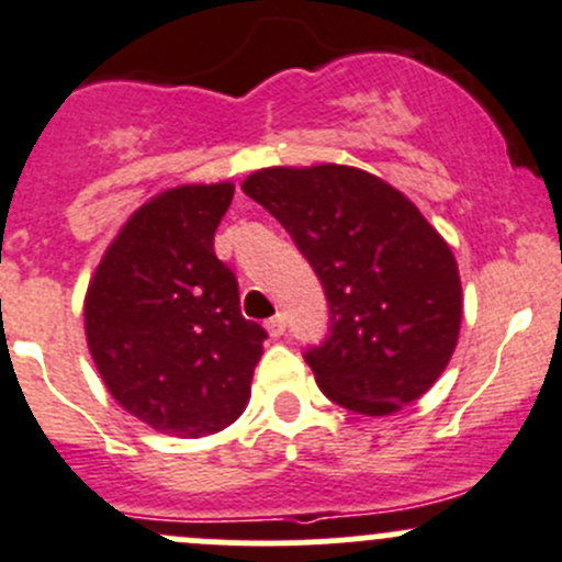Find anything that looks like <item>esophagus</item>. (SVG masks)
<instances>
[{"label": "esophagus", "instance_id": "obj_1", "mask_svg": "<svg viewBox=\"0 0 562 562\" xmlns=\"http://www.w3.org/2000/svg\"><path fill=\"white\" fill-rule=\"evenodd\" d=\"M266 329H269L271 337H282V335H285V315H282V313L271 315V318L266 321Z\"/></svg>", "mask_w": 562, "mask_h": 562}]
</instances>
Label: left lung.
I'll return each instance as SVG.
<instances>
[{"mask_svg": "<svg viewBox=\"0 0 562 562\" xmlns=\"http://www.w3.org/2000/svg\"><path fill=\"white\" fill-rule=\"evenodd\" d=\"M241 189L324 285L329 331L304 351L321 392L368 417L428 392L459 340L461 280L426 216L381 178L340 165L271 167Z\"/></svg>", "mask_w": 562, "mask_h": 562, "instance_id": "obj_1", "label": "left lung"}]
</instances>
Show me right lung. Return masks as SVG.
Returning a JSON list of instances; mask_svg holds the SVG:
<instances>
[{
	"mask_svg": "<svg viewBox=\"0 0 562 562\" xmlns=\"http://www.w3.org/2000/svg\"><path fill=\"white\" fill-rule=\"evenodd\" d=\"M233 183L178 187L136 211L85 302L95 368L114 401L170 437L216 434L244 412L266 329L238 307L214 252Z\"/></svg>",
	"mask_w": 562,
	"mask_h": 562,
	"instance_id": "1",
	"label": "right lung"
}]
</instances>
